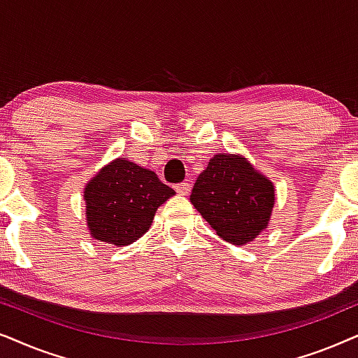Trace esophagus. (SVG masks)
<instances>
[{
	"label": "esophagus",
	"mask_w": 358,
	"mask_h": 358,
	"mask_svg": "<svg viewBox=\"0 0 358 358\" xmlns=\"http://www.w3.org/2000/svg\"><path fill=\"white\" fill-rule=\"evenodd\" d=\"M175 192L178 193V194H182V196H187V194L192 192V185H189L188 182L175 185Z\"/></svg>",
	"instance_id": "34e87169"
}]
</instances>
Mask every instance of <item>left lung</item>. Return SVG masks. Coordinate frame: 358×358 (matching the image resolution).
Segmentation results:
<instances>
[{
	"mask_svg": "<svg viewBox=\"0 0 358 358\" xmlns=\"http://www.w3.org/2000/svg\"><path fill=\"white\" fill-rule=\"evenodd\" d=\"M189 201L219 237L231 244L254 241L268 224L273 185L239 155H214L198 176Z\"/></svg>",
	"mask_w": 358,
	"mask_h": 358,
	"instance_id": "left-lung-1",
	"label": "left lung"
}]
</instances>
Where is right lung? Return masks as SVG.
Returning <instances> with one entry per match:
<instances>
[{"mask_svg": "<svg viewBox=\"0 0 358 358\" xmlns=\"http://www.w3.org/2000/svg\"><path fill=\"white\" fill-rule=\"evenodd\" d=\"M173 194L154 171L114 160L85 188L90 232L104 244H131L149 231L157 208Z\"/></svg>", "mask_w": 358, "mask_h": 358, "instance_id": "obj_1", "label": "right lung"}]
</instances>
